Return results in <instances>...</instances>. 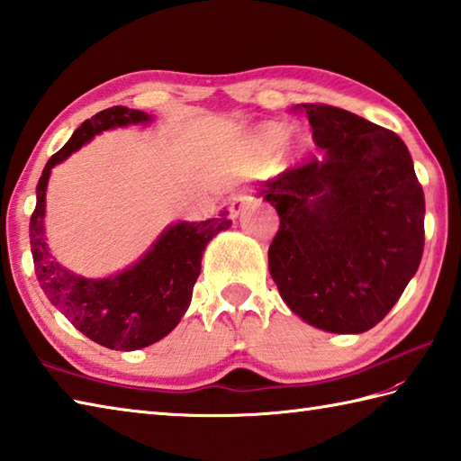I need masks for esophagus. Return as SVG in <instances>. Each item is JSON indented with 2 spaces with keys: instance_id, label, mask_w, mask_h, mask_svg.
<instances>
[{
  "instance_id": "1",
  "label": "esophagus",
  "mask_w": 461,
  "mask_h": 461,
  "mask_svg": "<svg viewBox=\"0 0 461 461\" xmlns=\"http://www.w3.org/2000/svg\"><path fill=\"white\" fill-rule=\"evenodd\" d=\"M251 192L249 190H240V192H236L230 198V213H231V218H238V215L243 212V208H246V205H249L251 203Z\"/></svg>"
}]
</instances>
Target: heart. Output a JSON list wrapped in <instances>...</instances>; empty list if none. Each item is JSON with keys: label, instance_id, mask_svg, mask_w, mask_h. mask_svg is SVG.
Here are the masks:
<instances>
[{"label": "heart", "instance_id": "heart-1", "mask_svg": "<svg viewBox=\"0 0 461 461\" xmlns=\"http://www.w3.org/2000/svg\"><path fill=\"white\" fill-rule=\"evenodd\" d=\"M283 136H285V129L279 124H271V126H267L266 132H263V139H266V142H269L273 146L279 144L283 140Z\"/></svg>", "mask_w": 461, "mask_h": 461}]
</instances>
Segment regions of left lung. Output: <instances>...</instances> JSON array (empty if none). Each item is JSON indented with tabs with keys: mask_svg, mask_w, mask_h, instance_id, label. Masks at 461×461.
I'll use <instances>...</instances> for the list:
<instances>
[{
	"mask_svg": "<svg viewBox=\"0 0 461 461\" xmlns=\"http://www.w3.org/2000/svg\"><path fill=\"white\" fill-rule=\"evenodd\" d=\"M321 156L263 184L279 213L269 273L287 307L329 332L384 319L424 251V192L393 131L337 106L307 103Z\"/></svg>",
	"mask_w": 461,
	"mask_h": 461,
	"instance_id": "1",
	"label": "left lung"
}]
</instances>
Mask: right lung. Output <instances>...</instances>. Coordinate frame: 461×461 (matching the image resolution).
<instances>
[{
	"label": "right lung",
	"instance_id": "obj_1",
	"mask_svg": "<svg viewBox=\"0 0 461 461\" xmlns=\"http://www.w3.org/2000/svg\"><path fill=\"white\" fill-rule=\"evenodd\" d=\"M142 111L113 106L96 113L73 132L61 150L45 164L37 182V203L29 220L35 276L47 299L85 337L113 350H136L154 345L178 325L192 301L202 256L210 240L228 230V212L205 221H178L156 240L139 261L106 279H85L63 269L45 243V192L51 168L79 150L95 134L114 126L149 122Z\"/></svg>",
	"mask_w": 461,
	"mask_h": 461
}]
</instances>
